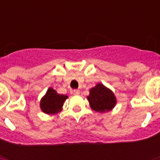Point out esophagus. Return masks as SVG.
I'll use <instances>...</instances> for the list:
<instances>
[{
  "label": "esophagus",
  "mask_w": 160,
  "mask_h": 160,
  "mask_svg": "<svg viewBox=\"0 0 160 160\" xmlns=\"http://www.w3.org/2000/svg\"><path fill=\"white\" fill-rule=\"evenodd\" d=\"M80 91L79 90H74V94H75V95H80Z\"/></svg>",
  "instance_id": "1"
}]
</instances>
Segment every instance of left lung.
<instances>
[{
    "label": "left lung",
    "instance_id": "1",
    "mask_svg": "<svg viewBox=\"0 0 160 160\" xmlns=\"http://www.w3.org/2000/svg\"><path fill=\"white\" fill-rule=\"evenodd\" d=\"M88 101L93 110L100 113L111 110L116 105V98L111 90L103 84H97L90 90Z\"/></svg>",
    "mask_w": 160,
    "mask_h": 160
}]
</instances>
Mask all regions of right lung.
I'll return each mask as SVG.
<instances>
[{"label": "right lung", "instance_id": "right-lung-1", "mask_svg": "<svg viewBox=\"0 0 160 160\" xmlns=\"http://www.w3.org/2000/svg\"><path fill=\"white\" fill-rule=\"evenodd\" d=\"M66 95H60L52 88H49L41 100V110L48 114H56L60 112L62 109L63 104L67 99Z\"/></svg>", "mask_w": 160, "mask_h": 160}]
</instances>
